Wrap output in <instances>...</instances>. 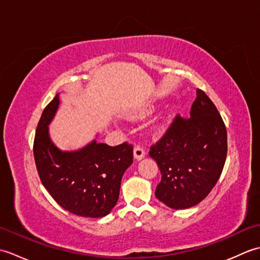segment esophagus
Returning a JSON list of instances; mask_svg holds the SVG:
<instances>
[{
    "instance_id": "esophagus-1",
    "label": "esophagus",
    "mask_w": 260,
    "mask_h": 260,
    "mask_svg": "<svg viewBox=\"0 0 260 260\" xmlns=\"http://www.w3.org/2000/svg\"><path fill=\"white\" fill-rule=\"evenodd\" d=\"M145 154H146V152H145V150L142 146L136 145L134 147V157L136 159H142L143 157L145 156Z\"/></svg>"
}]
</instances>
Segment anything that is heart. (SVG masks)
<instances>
[{"label": "heart", "mask_w": 260, "mask_h": 260, "mask_svg": "<svg viewBox=\"0 0 260 260\" xmlns=\"http://www.w3.org/2000/svg\"><path fill=\"white\" fill-rule=\"evenodd\" d=\"M145 114H147V112H146V113H144V115H145Z\"/></svg>", "instance_id": "b5f03b06"}]
</instances>
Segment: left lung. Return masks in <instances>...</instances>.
Segmentation results:
<instances>
[{
    "instance_id": "8db88e82",
    "label": "left lung",
    "mask_w": 260,
    "mask_h": 260,
    "mask_svg": "<svg viewBox=\"0 0 260 260\" xmlns=\"http://www.w3.org/2000/svg\"><path fill=\"white\" fill-rule=\"evenodd\" d=\"M190 116L176 115L150 151L162 174L155 196L176 210L196 206L211 192L227 157L225 125L201 89H197Z\"/></svg>"
}]
</instances>
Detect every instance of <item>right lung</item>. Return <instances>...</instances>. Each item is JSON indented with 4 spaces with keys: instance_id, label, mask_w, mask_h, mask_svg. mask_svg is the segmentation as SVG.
Wrapping results in <instances>:
<instances>
[{
    "instance_id": "add662e5",
    "label": "right lung",
    "mask_w": 260,
    "mask_h": 260,
    "mask_svg": "<svg viewBox=\"0 0 260 260\" xmlns=\"http://www.w3.org/2000/svg\"><path fill=\"white\" fill-rule=\"evenodd\" d=\"M59 106V93L47 105L39 120L33 154L39 176L50 196L67 211L101 218L110 212L119 197L120 181L133 163V145L91 142L76 152H62L49 137Z\"/></svg>"
}]
</instances>
